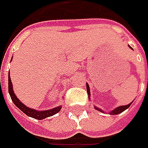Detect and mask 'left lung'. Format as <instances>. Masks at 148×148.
<instances>
[{"label": "left lung", "instance_id": "left-lung-1", "mask_svg": "<svg viewBox=\"0 0 148 148\" xmlns=\"http://www.w3.org/2000/svg\"><path fill=\"white\" fill-rule=\"evenodd\" d=\"M128 47L129 48H131L129 45H128ZM132 49V48H131ZM86 90H87V94H88L89 97H90V87H89V85L88 84H86ZM133 102H131L129 105H122V106H119V107H118V108H116V109H114V110H112L110 112V114H111V115H114V114H120V113H122L123 111H124L125 110H127L128 107L131 105V104H132ZM95 108L96 109V110H99V111H101V112H103L104 113V111L102 110H100V109H99V108H96L95 106Z\"/></svg>", "mask_w": 148, "mask_h": 148}]
</instances>
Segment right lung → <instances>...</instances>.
I'll return each mask as SVG.
<instances>
[{"mask_svg": "<svg viewBox=\"0 0 148 148\" xmlns=\"http://www.w3.org/2000/svg\"><path fill=\"white\" fill-rule=\"evenodd\" d=\"M8 90L9 94L10 95V98H11V99H12V101H13V103H14V105H16L22 112H24L26 115L32 117L34 119H37L41 120V119H43L45 118L53 116L54 114H56L57 113H58L61 110V109H62V106L60 105V106H58V107L53 108L52 110H49L38 111L36 110H34V109L27 107L21 101H20V99H18L17 96L14 95V90H13V86H12V82H11L10 75H8Z\"/></svg>", "mask_w": 148, "mask_h": 148, "instance_id": "1", "label": "right lung"}]
</instances>
